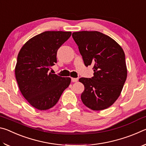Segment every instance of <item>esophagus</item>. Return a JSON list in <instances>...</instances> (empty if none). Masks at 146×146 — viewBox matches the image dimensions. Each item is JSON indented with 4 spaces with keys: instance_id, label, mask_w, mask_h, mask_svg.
<instances>
[{
    "instance_id": "esophagus-1",
    "label": "esophagus",
    "mask_w": 146,
    "mask_h": 146,
    "mask_svg": "<svg viewBox=\"0 0 146 146\" xmlns=\"http://www.w3.org/2000/svg\"><path fill=\"white\" fill-rule=\"evenodd\" d=\"M78 80V78H71V82H76Z\"/></svg>"
}]
</instances>
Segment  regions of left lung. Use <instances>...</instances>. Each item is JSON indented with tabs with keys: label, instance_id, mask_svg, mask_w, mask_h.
Here are the masks:
<instances>
[{
	"label": "left lung",
	"instance_id": "obj_1",
	"mask_svg": "<svg viewBox=\"0 0 146 146\" xmlns=\"http://www.w3.org/2000/svg\"><path fill=\"white\" fill-rule=\"evenodd\" d=\"M72 36L85 66L93 65V77L79 78L84 86L81 100L91 110H105L117 100L126 80L124 52L117 42L99 31L74 32Z\"/></svg>",
	"mask_w": 146,
	"mask_h": 146
}]
</instances>
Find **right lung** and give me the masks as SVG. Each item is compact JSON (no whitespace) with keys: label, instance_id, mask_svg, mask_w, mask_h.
I'll list each match as a JSON object with an SVG mask.
<instances>
[{"label":"right lung","instance_id":"right-lung-1","mask_svg":"<svg viewBox=\"0 0 146 146\" xmlns=\"http://www.w3.org/2000/svg\"><path fill=\"white\" fill-rule=\"evenodd\" d=\"M70 31H45L27 42L17 56L15 76L21 93L36 109L46 110L55 106L71 78L49 73L56 63L59 48L70 37Z\"/></svg>","mask_w":146,"mask_h":146}]
</instances>
